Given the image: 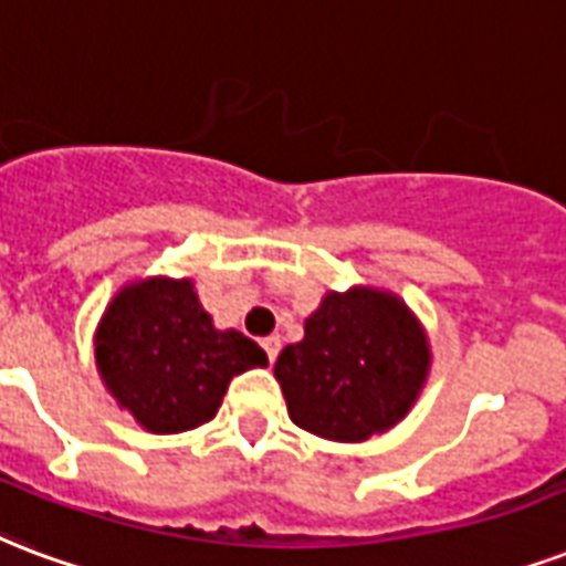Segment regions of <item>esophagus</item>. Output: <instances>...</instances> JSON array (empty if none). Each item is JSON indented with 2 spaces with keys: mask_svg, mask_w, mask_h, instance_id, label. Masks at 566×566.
Masks as SVG:
<instances>
[{
  "mask_svg": "<svg viewBox=\"0 0 566 566\" xmlns=\"http://www.w3.org/2000/svg\"><path fill=\"white\" fill-rule=\"evenodd\" d=\"M261 347H264L266 359L275 361V356H279V350H282V338H279V335H270V338L261 340Z\"/></svg>",
  "mask_w": 566,
  "mask_h": 566,
  "instance_id": "1",
  "label": "esophagus"
}]
</instances>
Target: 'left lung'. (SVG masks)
<instances>
[{
  "label": "left lung",
  "instance_id": "8db88e82",
  "mask_svg": "<svg viewBox=\"0 0 566 566\" xmlns=\"http://www.w3.org/2000/svg\"><path fill=\"white\" fill-rule=\"evenodd\" d=\"M430 350L398 296L370 287L326 293L305 338L279 353L293 424L335 442H361L395 427L416 403Z\"/></svg>",
  "mask_w": 566,
  "mask_h": 566
}]
</instances>
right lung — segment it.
<instances>
[{"instance_id":"right-lung-1","label":"right lung","mask_w":566,"mask_h":566,"mask_svg":"<svg viewBox=\"0 0 566 566\" xmlns=\"http://www.w3.org/2000/svg\"><path fill=\"white\" fill-rule=\"evenodd\" d=\"M94 356L115 400L150 433L205 424L231 377L266 365V353L243 332L213 329L187 279L124 287L103 314Z\"/></svg>"}]
</instances>
